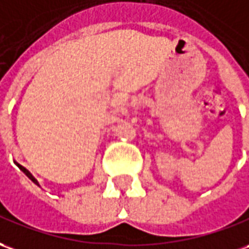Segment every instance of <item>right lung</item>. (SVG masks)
I'll return each instance as SVG.
<instances>
[{
	"mask_svg": "<svg viewBox=\"0 0 249 249\" xmlns=\"http://www.w3.org/2000/svg\"><path fill=\"white\" fill-rule=\"evenodd\" d=\"M18 167H20V168H21V170H22V173H25V175H27L28 178L31 179V180H34V182H35V179H34V178H32V177H31V175H29V174H28V173H27V171H25V170H24V168H22V167H21V166H18ZM35 183H36V182H35Z\"/></svg>",
	"mask_w": 249,
	"mask_h": 249,
	"instance_id": "1",
	"label": "right lung"
}]
</instances>
